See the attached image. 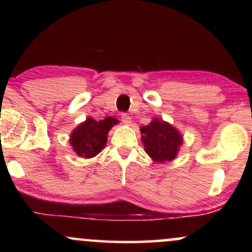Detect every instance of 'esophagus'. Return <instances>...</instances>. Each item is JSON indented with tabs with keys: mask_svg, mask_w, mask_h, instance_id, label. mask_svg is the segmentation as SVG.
<instances>
[{
	"mask_svg": "<svg viewBox=\"0 0 252 252\" xmlns=\"http://www.w3.org/2000/svg\"><path fill=\"white\" fill-rule=\"evenodd\" d=\"M121 117H122V122L123 123H126V124L131 123V117H130L128 114H122V116H121Z\"/></svg>",
	"mask_w": 252,
	"mask_h": 252,
	"instance_id": "obj_1",
	"label": "esophagus"
}]
</instances>
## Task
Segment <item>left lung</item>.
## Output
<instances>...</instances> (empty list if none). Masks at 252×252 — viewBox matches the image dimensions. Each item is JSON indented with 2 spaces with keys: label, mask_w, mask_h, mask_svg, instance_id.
Wrapping results in <instances>:
<instances>
[{
  "label": "left lung",
  "mask_w": 252,
  "mask_h": 252,
  "mask_svg": "<svg viewBox=\"0 0 252 252\" xmlns=\"http://www.w3.org/2000/svg\"><path fill=\"white\" fill-rule=\"evenodd\" d=\"M144 150L155 162L174 160L182 144V136L172 124L154 118L148 126H141Z\"/></svg>",
  "instance_id": "left-lung-1"
}]
</instances>
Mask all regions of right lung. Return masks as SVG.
<instances>
[{
    "label": "right lung",
    "mask_w": 252,
    "mask_h": 252,
    "mask_svg": "<svg viewBox=\"0 0 252 252\" xmlns=\"http://www.w3.org/2000/svg\"><path fill=\"white\" fill-rule=\"evenodd\" d=\"M118 123L114 117H106L102 121H94L92 117L86 118L72 131L70 143L77 155L84 158H91L102 152L108 141V132L112 126Z\"/></svg>",
    "instance_id": "obj_1"
}]
</instances>
